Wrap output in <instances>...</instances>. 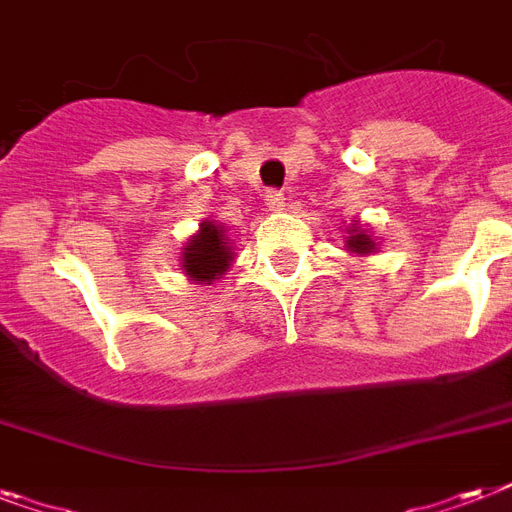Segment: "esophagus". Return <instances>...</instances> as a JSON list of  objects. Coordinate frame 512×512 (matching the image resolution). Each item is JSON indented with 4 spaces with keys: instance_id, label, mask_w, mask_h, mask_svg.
I'll return each mask as SVG.
<instances>
[{
    "instance_id": "esophagus-1",
    "label": "esophagus",
    "mask_w": 512,
    "mask_h": 512,
    "mask_svg": "<svg viewBox=\"0 0 512 512\" xmlns=\"http://www.w3.org/2000/svg\"><path fill=\"white\" fill-rule=\"evenodd\" d=\"M284 207H287V199H284V193H281V191L265 193V209H268V212H281Z\"/></svg>"
}]
</instances>
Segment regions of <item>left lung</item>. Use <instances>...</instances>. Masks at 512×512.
I'll return each instance as SVG.
<instances>
[{
  "instance_id": "1",
  "label": "left lung",
  "mask_w": 512,
  "mask_h": 512,
  "mask_svg": "<svg viewBox=\"0 0 512 512\" xmlns=\"http://www.w3.org/2000/svg\"><path fill=\"white\" fill-rule=\"evenodd\" d=\"M345 249L353 257H369L380 252V239L366 225L350 220V225H345Z\"/></svg>"
}]
</instances>
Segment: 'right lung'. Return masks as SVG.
I'll list each match as a JSON object with an SVG mask.
<instances>
[{"instance_id":"obj_1","label":"right lung","mask_w":512,"mask_h":512,"mask_svg":"<svg viewBox=\"0 0 512 512\" xmlns=\"http://www.w3.org/2000/svg\"><path fill=\"white\" fill-rule=\"evenodd\" d=\"M233 247L228 228L215 220L199 223V231L183 244L180 252V271L188 276L193 284H212L215 279H223V273L233 263Z\"/></svg>"}]
</instances>
